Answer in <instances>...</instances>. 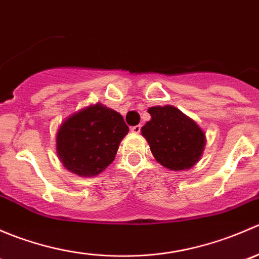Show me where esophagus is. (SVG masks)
<instances>
[{"label": "esophagus", "instance_id": "34e87169", "mask_svg": "<svg viewBox=\"0 0 259 259\" xmlns=\"http://www.w3.org/2000/svg\"><path fill=\"white\" fill-rule=\"evenodd\" d=\"M130 130H132V133H134V134H139L140 130H142V125H135V126H132L130 127Z\"/></svg>", "mask_w": 259, "mask_h": 259}]
</instances>
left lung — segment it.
Returning a JSON list of instances; mask_svg holds the SVG:
<instances>
[{
  "label": "left lung",
  "instance_id": "left-lung-1",
  "mask_svg": "<svg viewBox=\"0 0 259 259\" xmlns=\"http://www.w3.org/2000/svg\"><path fill=\"white\" fill-rule=\"evenodd\" d=\"M151 119L142 127L154 158L170 170L190 169L198 163L205 146L203 130L171 105L148 109Z\"/></svg>",
  "mask_w": 259,
  "mask_h": 259
}]
</instances>
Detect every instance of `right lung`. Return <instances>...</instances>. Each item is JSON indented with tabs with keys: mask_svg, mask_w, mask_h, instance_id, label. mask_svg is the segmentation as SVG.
Returning a JSON list of instances; mask_svg holds the SVG:
<instances>
[{
	"mask_svg": "<svg viewBox=\"0 0 259 259\" xmlns=\"http://www.w3.org/2000/svg\"><path fill=\"white\" fill-rule=\"evenodd\" d=\"M129 132L119 113L90 105L67 117L56 135V151L67 170L80 177L100 174L113 163L120 142Z\"/></svg>",
	"mask_w": 259,
	"mask_h": 259,
	"instance_id": "obj_1",
	"label": "right lung"
}]
</instances>
